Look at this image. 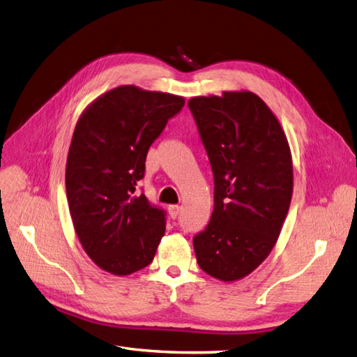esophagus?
I'll return each mask as SVG.
<instances>
[{"instance_id": "1", "label": "esophagus", "mask_w": 357, "mask_h": 357, "mask_svg": "<svg viewBox=\"0 0 357 357\" xmlns=\"http://www.w3.org/2000/svg\"><path fill=\"white\" fill-rule=\"evenodd\" d=\"M181 206L179 205H170L169 206V214H170V217L172 218H176L178 215H179V213H181Z\"/></svg>"}]
</instances>
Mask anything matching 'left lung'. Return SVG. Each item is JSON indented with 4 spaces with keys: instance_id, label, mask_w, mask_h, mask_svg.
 <instances>
[{
    "instance_id": "1",
    "label": "left lung",
    "mask_w": 357,
    "mask_h": 357,
    "mask_svg": "<svg viewBox=\"0 0 357 357\" xmlns=\"http://www.w3.org/2000/svg\"><path fill=\"white\" fill-rule=\"evenodd\" d=\"M214 175V211L193 238L199 267L243 279L268 257L288 214L292 160L287 135L252 91L188 100Z\"/></svg>"
}]
</instances>
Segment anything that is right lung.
Segmentation results:
<instances>
[{
	"label": "right lung",
	"mask_w": 357,
	"mask_h": 357,
	"mask_svg": "<svg viewBox=\"0 0 357 357\" xmlns=\"http://www.w3.org/2000/svg\"><path fill=\"white\" fill-rule=\"evenodd\" d=\"M185 100L121 86L78 119L66 162V195L78 240L98 267L126 276L148 267L166 211L137 193L146 155Z\"/></svg>",
	"instance_id": "obj_1"
}]
</instances>
